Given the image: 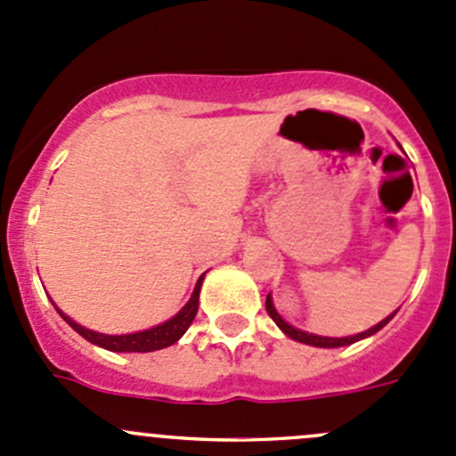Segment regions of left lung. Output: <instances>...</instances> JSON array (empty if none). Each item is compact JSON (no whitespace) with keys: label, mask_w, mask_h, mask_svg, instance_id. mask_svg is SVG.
Segmentation results:
<instances>
[{"label":"left lung","mask_w":456,"mask_h":456,"mask_svg":"<svg viewBox=\"0 0 456 456\" xmlns=\"http://www.w3.org/2000/svg\"><path fill=\"white\" fill-rule=\"evenodd\" d=\"M265 306H266V314H269V315H271V320H273L275 324H278L280 329H282V333H284V335H289V338L296 339V342L309 344V346H317V348H338V346H348V344L360 342V339H364V338H370V335H375L377 330L384 329V326L388 324L390 320H393L395 314H397V311H395V314H390L388 317H386V320H381L379 324L372 326V329L364 330V333L351 335V338H322V335L306 333V330H300V329H296V326L289 324V322H284L282 317H280L278 311H275L273 300H271V296H266V305H265Z\"/></svg>","instance_id":"8db88e82"}]
</instances>
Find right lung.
I'll list each match as a JSON object with an SVG mask.
<instances>
[{
  "label": "right lung",
  "instance_id": "add662e5",
  "mask_svg": "<svg viewBox=\"0 0 456 456\" xmlns=\"http://www.w3.org/2000/svg\"><path fill=\"white\" fill-rule=\"evenodd\" d=\"M205 273L200 275L199 282H196L194 293H191L190 302L178 311L172 320L163 322V324L154 326V329L147 330H139V333H127V335H103L96 333V330L84 329L81 324H77L75 320H70L66 314L57 309V314L81 335L86 338L87 342L96 344L101 348H108V351H117V353H150V351H159V348H167L172 344H176L178 339L185 335V330L190 329V324L194 322L196 314H199V296H200V284Z\"/></svg>",
  "mask_w": 456,
  "mask_h": 456
}]
</instances>
